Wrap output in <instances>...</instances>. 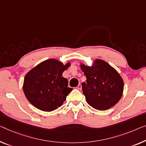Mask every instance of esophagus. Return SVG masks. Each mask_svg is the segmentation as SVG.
<instances>
[{
  "label": "esophagus",
  "mask_w": 146,
  "mask_h": 146,
  "mask_svg": "<svg viewBox=\"0 0 146 146\" xmlns=\"http://www.w3.org/2000/svg\"><path fill=\"white\" fill-rule=\"evenodd\" d=\"M77 89H79V90H81V89H82V86H81V84H79V85L77 86Z\"/></svg>",
  "instance_id": "obj_1"
}]
</instances>
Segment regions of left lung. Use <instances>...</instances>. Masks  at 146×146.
<instances>
[{
    "instance_id": "1",
    "label": "left lung",
    "mask_w": 146,
    "mask_h": 146,
    "mask_svg": "<svg viewBox=\"0 0 146 146\" xmlns=\"http://www.w3.org/2000/svg\"><path fill=\"white\" fill-rule=\"evenodd\" d=\"M80 67L86 77L82 88L89 105L106 110L118 103L123 95L124 82L116 69L100 59H96L91 66L80 63Z\"/></svg>"
}]
</instances>
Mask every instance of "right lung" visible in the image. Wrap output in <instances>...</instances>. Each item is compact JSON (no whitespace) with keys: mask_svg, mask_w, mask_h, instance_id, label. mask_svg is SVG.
Instances as JSON below:
<instances>
[{"mask_svg":"<svg viewBox=\"0 0 146 146\" xmlns=\"http://www.w3.org/2000/svg\"><path fill=\"white\" fill-rule=\"evenodd\" d=\"M71 66L56 59H48L38 64L26 74L23 90L34 107L43 111H52L62 106L73 88L62 74Z\"/></svg>","mask_w":146,"mask_h":146,"instance_id":"obj_1","label":"right lung"}]
</instances>
